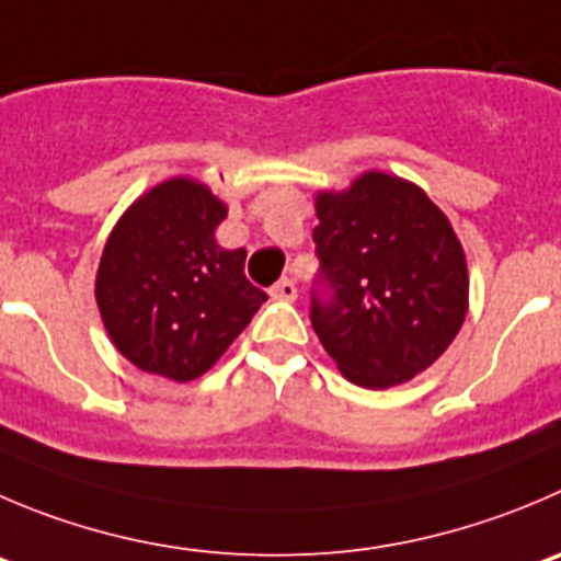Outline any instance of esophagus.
<instances>
[{"label":"esophagus","mask_w":561,"mask_h":561,"mask_svg":"<svg viewBox=\"0 0 561 561\" xmlns=\"http://www.w3.org/2000/svg\"><path fill=\"white\" fill-rule=\"evenodd\" d=\"M270 297H272V300H286V302L297 300L295 280H289V277H284V280H277V284L270 289Z\"/></svg>","instance_id":"1"}]
</instances>
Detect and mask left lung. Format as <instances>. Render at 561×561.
<instances>
[{
  "instance_id": "8db88e82",
  "label": "left lung",
  "mask_w": 561,
  "mask_h": 561,
  "mask_svg": "<svg viewBox=\"0 0 561 561\" xmlns=\"http://www.w3.org/2000/svg\"><path fill=\"white\" fill-rule=\"evenodd\" d=\"M311 324L346 380H413L460 333L468 270L449 220L419 186L366 173L317 197Z\"/></svg>"
}]
</instances>
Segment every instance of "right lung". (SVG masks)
Wrapping results in <instances>:
<instances>
[{"mask_svg":"<svg viewBox=\"0 0 561 561\" xmlns=\"http://www.w3.org/2000/svg\"><path fill=\"white\" fill-rule=\"evenodd\" d=\"M226 206L190 179L140 197L106 242L95 277L101 319L135 366L186 382L217 364L266 291L244 275V253L222 250Z\"/></svg>","mask_w":561,"mask_h":561,"instance_id":"obj_1","label":"right lung"}]
</instances>
